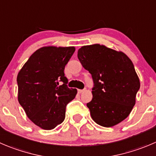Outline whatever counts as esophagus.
Segmentation results:
<instances>
[{
  "label": "esophagus",
  "instance_id": "1",
  "mask_svg": "<svg viewBox=\"0 0 156 156\" xmlns=\"http://www.w3.org/2000/svg\"><path fill=\"white\" fill-rule=\"evenodd\" d=\"M83 91H84V90H77L78 93H82Z\"/></svg>",
  "mask_w": 156,
  "mask_h": 156
}]
</instances>
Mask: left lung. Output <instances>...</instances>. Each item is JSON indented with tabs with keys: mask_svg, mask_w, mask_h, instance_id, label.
Masks as SVG:
<instances>
[{
	"mask_svg": "<svg viewBox=\"0 0 156 156\" xmlns=\"http://www.w3.org/2000/svg\"><path fill=\"white\" fill-rule=\"evenodd\" d=\"M77 57L91 73L93 99L87 104L95 122L112 127L128 117L140 87L133 62L123 52L99 44L81 47Z\"/></svg>",
	"mask_w": 156,
	"mask_h": 156,
	"instance_id": "left-lung-1",
	"label": "left lung"
}]
</instances>
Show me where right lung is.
<instances>
[{"label": "right lung", "mask_w": 156, "mask_h": 156, "mask_svg": "<svg viewBox=\"0 0 156 156\" xmlns=\"http://www.w3.org/2000/svg\"><path fill=\"white\" fill-rule=\"evenodd\" d=\"M75 47L46 46L31 55L17 74L19 103L36 126L51 130L65 119L66 106L75 98L76 89L66 87L65 66ZM61 81L64 83L58 85Z\"/></svg>", "instance_id": "add662e5"}]
</instances>
